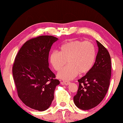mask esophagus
Masks as SVG:
<instances>
[{
  "label": "esophagus",
  "instance_id": "34e87169",
  "mask_svg": "<svg viewBox=\"0 0 123 123\" xmlns=\"http://www.w3.org/2000/svg\"><path fill=\"white\" fill-rule=\"evenodd\" d=\"M61 83L62 85H65V86H68L69 85L70 82L69 81H62L61 82Z\"/></svg>",
  "mask_w": 123,
  "mask_h": 123
}]
</instances>
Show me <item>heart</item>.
Wrapping results in <instances>:
<instances>
[{"mask_svg": "<svg viewBox=\"0 0 123 123\" xmlns=\"http://www.w3.org/2000/svg\"><path fill=\"white\" fill-rule=\"evenodd\" d=\"M96 59V49L89 42L75 40L63 44L60 52L53 51L49 55V63L59 71L67 64L69 65L61 70L57 77L62 80L74 79L79 74L88 72L92 68Z\"/></svg>", "mask_w": 123, "mask_h": 123, "instance_id": "b5f03b06", "label": "heart"}]
</instances>
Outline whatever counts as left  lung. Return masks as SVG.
<instances>
[{
    "label": "left lung",
    "instance_id": "1",
    "mask_svg": "<svg viewBox=\"0 0 123 123\" xmlns=\"http://www.w3.org/2000/svg\"><path fill=\"white\" fill-rule=\"evenodd\" d=\"M98 47L96 61L89 71L78 81L79 88L74 96L75 105L82 110L95 107L107 92L111 77V59L105 47L96 41Z\"/></svg>",
    "mask_w": 123,
    "mask_h": 123
}]
</instances>
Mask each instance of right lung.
Wrapping results in <instances>:
<instances>
[{
    "instance_id": "add662e5",
    "label": "right lung",
    "mask_w": 123,
    "mask_h": 123,
    "mask_svg": "<svg viewBox=\"0 0 123 123\" xmlns=\"http://www.w3.org/2000/svg\"><path fill=\"white\" fill-rule=\"evenodd\" d=\"M58 38L40 36L27 41L18 52L12 74L18 96L25 105L38 111L51 106L55 88L60 84L49 68V55Z\"/></svg>"
}]
</instances>
